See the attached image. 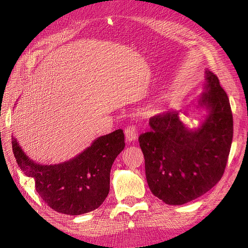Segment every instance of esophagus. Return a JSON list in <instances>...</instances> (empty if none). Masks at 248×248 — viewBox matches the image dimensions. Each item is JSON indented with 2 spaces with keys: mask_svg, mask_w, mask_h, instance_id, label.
<instances>
[{
  "mask_svg": "<svg viewBox=\"0 0 248 248\" xmlns=\"http://www.w3.org/2000/svg\"><path fill=\"white\" fill-rule=\"evenodd\" d=\"M138 127L136 125H129L125 128V138L128 141H132L138 138Z\"/></svg>",
  "mask_w": 248,
  "mask_h": 248,
  "instance_id": "34e87169",
  "label": "esophagus"
}]
</instances>
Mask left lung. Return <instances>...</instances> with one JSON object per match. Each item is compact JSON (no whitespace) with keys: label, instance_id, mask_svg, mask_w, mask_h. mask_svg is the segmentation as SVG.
I'll list each match as a JSON object with an SVG mask.
<instances>
[{"label":"left lung","instance_id":"1","mask_svg":"<svg viewBox=\"0 0 248 248\" xmlns=\"http://www.w3.org/2000/svg\"><path fill=\"white\" fill-rule=\"evenodd\" d=\"M205 73L206 90L198 108L208 114L199 128L189 129L178 111L169 110L150 118V130L139 138L149 188L168 205H183L209 191L228 162L232 140L230 100L218 78Z\"/></svg>","mask_w":248,"mask_h":248}]
</instances>
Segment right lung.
<instances>
[{
  "label": "right lung",
  "mask_w": 248,
  "mask_h": 248,
  "mask_svg": "<svg viewBox=\"0 0 248 248\" xmlns=\"http://www.w3.org/2000/svg\"><path fill=\"white\" fill-rule=\"evenodd\" d=\"M125 147L122 129L96 139L74 158L42 166L30 159L12 137V150L20 170L33 178L36 190L59 213L80 215L98 208L109 192V174Z\"/></svg>",
  "instance_id": "add662e5"
}]
</instances>
